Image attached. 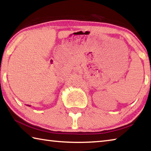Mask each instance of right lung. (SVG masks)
<instances>
[{"mask_svg": "<svg viewBox=\"0 0 151 151\" xmlns=\"http://www.w3.org/2000/svg\"><path fill=\"white\" fill-rule=\"evenodd\" d=\"M28 106H30V105H29H29H28Z\"/></svg>", "mask_w": 151, "mask_h": 151, "instance_id": "obj_1", "label": "right lung"}]
</instances>
